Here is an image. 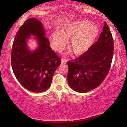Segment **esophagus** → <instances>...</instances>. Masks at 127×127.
I'll return each mask as SVG.
<instances>
[{"label":"esophagus","mask_w":127,"mask_h":127,"mask_svg":"<svg viewBox=\"0 0 127 127\" xmlns=\"http://www.w3.org/2000/svg\"><path fill=\"white\" fill-rule=\"evenodd\" d=\"M67 62V60L65 59H62V64H66Z\"/></svg>","instance_id":"obj_1"}]
</instances>
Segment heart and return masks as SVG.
<instances>
[{
  "label": "heart",
  "instance_id": "obj_1",
  "mask_svg": "<svg viewBox=\"0 0 127 127\" xmlns=\"http://www.w3.org/2000/svg\"><path fill=\"white\" fill-rule=\"evenodd\" d=\"M99 34L97 26L90 21L83 20L69 23L62 32L55 31L51 36V44L58 51L63 50L66 40H70L69 47L76 55H81L87 51L95 42Z\"/></svg>",
  "mask_w": 127,
  "mask_h": 127
}]
</instances>
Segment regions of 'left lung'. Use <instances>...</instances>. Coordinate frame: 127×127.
I'll use <instances>...</instances> for the list:
<instances>
[{"instance_id": "8db88e82", "label": "left lung", "mask_w": 127, "mask_h": 127, "mask_svg": "<svg viewBox=\"0 0 127 127\" xmlns=\"http://www.w3.org/2000/svg\"><path fill=\"white\" fill-rule=\"evenodd\" d=\"M114 53V41L105 22L100 37L86 52L68 62V83L74 91L85 93L100 86L110 70Z\"/></svg>"}]
</instances>
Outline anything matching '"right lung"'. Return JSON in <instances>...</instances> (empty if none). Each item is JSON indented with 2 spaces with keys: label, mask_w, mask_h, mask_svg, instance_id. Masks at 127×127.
<instances>
[{
  "label": "right lung",
  "mask_w": 127,
  "mask_h": 127,
  "mask_svg": "<svg viewBox=\"0 0 127 127\" xmlns=\"http://www.w3.org/2000/svg\"><path fill=\"white\" fill-rule=\"evenodd\" d=\"M42 23L30 18L20 27L15 37L11 53V65L17 80L26 89L34 92L46 91L61 59L50 46ZM31 35L36 36L38 48L33 52L28 48Z\"/></svg>",
  "instance_id": "right-lung-1"
}]
</instances>
